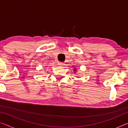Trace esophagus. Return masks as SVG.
Here are the masks:
<instances>
[{"instance_id":"esophagus-1","label":"esophagus","mask_w":128,"mask_h":128,"mask_svg":"<svg viewBox=\"0 0 128 128\" xmlns=\"http://www.w3.org/2000/svg\"><path fill=\"white\" fill-rule=\"evenodd\" d=\"M58 65H59V66H63L64 64L63 63V62H59V63H58Z\"/></svg>"}]
</instances>
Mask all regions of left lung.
Returning <instances> with one entry per match:
<instances>
[{
	"instance_id": "1",
	"label": "left lung",
	"mask_w": 128,
	"mask_h": 128,
	"mask_svg": "<svg viewBox=\"0 0 128 128\" xmlns=\"http://www.w3.org/2000/svg\"><path fill=\"white\" fill-rule=\"evenodd\" d=\"M74 70H76V69H74Z\"/></svg>"
}]
</instances>
